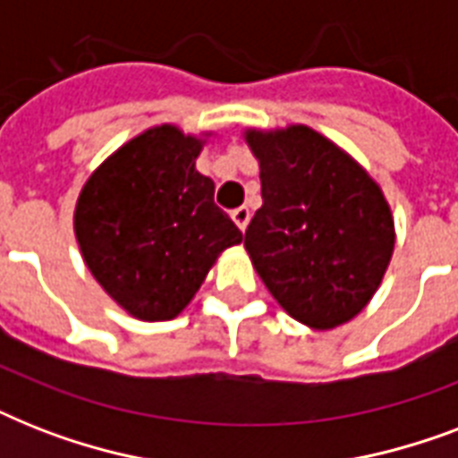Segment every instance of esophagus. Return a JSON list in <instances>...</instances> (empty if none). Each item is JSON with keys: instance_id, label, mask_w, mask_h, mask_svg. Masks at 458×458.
Listing matches in <instances>:
<instances>
[{"instance_id": "1", "label": "esophagus", "mask_w": 458, "mask_h": 458, "mask_svg": "<svg viewBox=\"0 0 458 458\" xmlns=\"http://www.w3.org/2000/svg\"><path fill=\"white\" fill-rule=\"evenodd\" d=\"M230 216H233V221H235L237 228L244 230V228H247V223H250L251 214H250V208H247V207H237Z\"/></svg>"}]
</instances>
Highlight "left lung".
Here are the masks:
<instances>
[{
	"instance_id": "8db88e82",
	"label": "left lung",
	"mask_w": 458,
	"mask_h": 458,
	"mask_svg": "<svg viewBox=\"0 0 458 458\" xmlns=\"http://www.w3.org/2000/svg\"><path fill=\"white\" fill-rule=\"evenodd\" d=\"M264 204L244 250L294 320L330 330L366 309L394 251V218L359 161L309 125L247 128Z\"/></svg>"
}]
</instances>
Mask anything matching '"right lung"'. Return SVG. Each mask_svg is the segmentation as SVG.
Here are the masks:
<instances>
[{
	"instance_id": "add662e5",
	"label": "right lung",
	"mask_w": 458,
	"mask_h": 458,
	"mask_svg": "<svg viewBox=\"0 0 458 458\" xmlns=\"http://www.w3.org/2000/svg\"><path fill=\"white\" fill-rule=\"evenodd\" d=\"M204 145L178 125H154L118 147L82 185L73 214L81 254L132 318H175L221 251L242 242L214 204V180L194 168Z\"/></svg>"
}]
</instances>
